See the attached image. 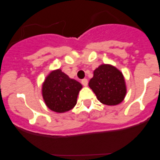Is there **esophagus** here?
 Segmentation results:
<instances>
[{"label":"esophagus","instance_id":"1","mask_svg":"<svg viewBox=\"0 0 160 160\" xmlns=\"http://www.w3.org/2000/svg\"><path fill=\"white\" fill-rule=\"evenodd\" d=\"M81 82L84 86H86L88 85V80H87V79H82Z\"/></svg>","mask_w":160,"mask_h":160}]
</instances>
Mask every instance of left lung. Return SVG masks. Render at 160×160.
Here are the masks:
<instances>
[{
  "mask_svg": "<svg viewBox=\"0 0 160 160\" xmlns=\"http://www.w3.org/2000/svg\"><path fill=\"white\" fill-rule=\"evenodd\" d=\"M89 86L98 100L107 105H117L121 103L126 93L122 74L110 65H102L95 69Z\"/></svg>",
  "mask_w": 160,
  "mask_h": 160,
  "instance_id": "left-lung-1",
  "label": "left lung"
}]
</instances>
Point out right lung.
Segmentation results:
<instances>
[{
  "mask_svg": "<svg viewBox=\"0 0 160 160\" xmlns=\"http://www.w3.org/2000/svg\"><path fill=\"white\" fill-rule=\"evenodd\" d=\"M80 82L71 79L60 69L53 71L46 78L42 87L43 98L51 111L64 113L76 105Z\"/></svg>",
  "mask_w": 160,
  "mask_h": 160,
  "instance_id": "add662e5",
  "label": "right lung"
}]
</instances>
